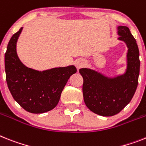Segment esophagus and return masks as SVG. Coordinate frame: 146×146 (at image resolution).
I'll return each mask as SVG.
<instances>
[{
  "mask_svg": "<svg viewBox=\"0 0 146 146\" xmlns=\"http://www.w3.org/2000/svg\"><path fill=\"white\" fill-rule=\"evenodd\" d=\"M74 64H75V66L77 68V70H79L80 68H82L84 65V60L82 59H77Z\"/></svg>",
  "mask_w": 146,
  "mask_h": 146,
  "instance_id": "1",
  "label": "esophagus"
}]
</instances>
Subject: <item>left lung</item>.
<instances>
[{"mask_svg":"<svg viewBox=\"0 0 146 146\" xmlns=\"http://www.w3.org/2000/svg\"><path fill=\"white\" fill-rule=\"evenodd\" d=\"M118 40L127 47V67L122 75L109 77L90 68H82L84 103L92 112L111 117L120 112L135 94L139 74V52L135 38L125 26L117 27Z\"/></svg>","mask_w":146,"mask_h":146,"instance_id":"obj_1","label":"left lung"}]
</instances>
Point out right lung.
<instances>
[{"instance_id":"obj_1","label":"right lung","mask_w":146,"mask_h":146,"mask_svg":"<svg viewBox=\"0 0 146 146\" xmlns=\"http://www.w3.org/2000/svg\"><path fill=\"white\" fill-rule=\"evenodd\" d=\"M23 27L12 36L5 53L6 80L14 100L24 110L42 113L58 105L61 94L71 76L74 65L38 71L26 67L17 54V41Z\"/></svg>"}]
</instances>
